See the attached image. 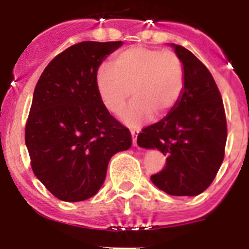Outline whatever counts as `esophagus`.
Returning a JSON list of instances; mask_svg holds the SVG:
<instances>
[{"instance_id":"obj_1","label":"esophagus","mask_w":249,"mask_h":249,"mask_svg":"<svg viewBox=\"0 0 249 249\" xmlns=\"http://www.w3.org/2000/svg\"><path fill=\"white\" fill-rule=\"evenodd\" d=\"M131 136H132V145L137 147V132L135 130H131Z\"/></svg>"}]
</instances>
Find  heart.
<instances>
[{"label":"heart","mask_w":249,"mask_h":249,"mask_svg":"<svg viewBox=\"0 0 249 249\" xmlns=\"http://www.w3.org/2000/svg\"><path fill=\"white\" fill-rule=\"evenodd\" d=\"M95 85L104 106L113 114L122 113L134 95L122 119L130 126H139L154 114L165 117L171 112L182 95L184 70L172 50L136 46L118 53L112 67L101 65Z\"/></svg>","instance_id":"b5f03b06"}]
</instances>
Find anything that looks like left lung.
I'll use <instances>...</instances> for the list:
<instances>
[{
    "instance_id": "1",
    "label": "left lung",
    "mask_w": 249,
    "mask_h": 249,
    "mask_svg": "<svg viewBox=\"0 0 249 249\" xmlns=\"http://www.w3.org/2000/svg\"><path fill=\"white\" fill-rule=\"evenodd\" d=\"M184 70L177 105L142 130L137 144L158 149L166 165L150 180L173 196H196L212 183L224 159L227 119L217 84L205 65L184 47L170 43Z\"/></svg>"
}]
</instances>
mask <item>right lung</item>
Here are the masks:
<instances>
[{"instance_id":"add662e5","label":"right lung","mask_w":249,"mask_h":249,"mask_svg":"<svg viewBox=\"0 0 249 249\" xmlns=\"http://www.w3.org/2000/svg\"><path fill=\"white\" fill-rule=\"evenodd\" d=\"M123 42L87 41L49 62L37 82L25 129L35 176L59 200L84 201L106 178L131 135L109 114L95 85L100 65Z\"/></svg>"}]
</instances>
